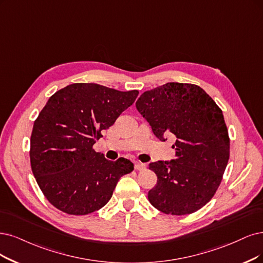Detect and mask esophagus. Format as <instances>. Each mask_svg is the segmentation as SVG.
Returning <instances> with one entry per match:
<instances>
[{"label":"esophagus","instance_id":"1","mask_svg":"<svg viewBox=\"0 0 263 263\" xmlns=\"http://www.w3.org/2000/svg\"><path fill=\"white\" fill-rule=\"evenodd\" d=\"M145 168H146V164L143 162H135V164H134L135 170H144Z\"/></svg>","mask_w":263,"mask_h":263}]
</instances>
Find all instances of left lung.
I'll list each match as a JSON object with an SVG mask.
<instances>
[{
	"mask_svg": "<svg viewBox=\"0 0 263 263\" xmlns=\"http://www.w3.org/2000/svg\"><path fill=\"white\" fill-rule=\"evenodd\" d=\"M135 106L160 141L176 139V158L149 163L157 176L149 202L167 215L197 211L215 195L230 157L222 110L200 86L178 82L144 92Z\"/></svg>",
	"mask_w": 263,
	"mask_h": 263,
	"instance_id": "left-lung-1",
	"label": "left lung"
}]
</instances>
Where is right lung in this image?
Masks as SVG:
<instances>
[{"mask_svg":"<svg viewBox=\"0 0 263 263\" xmlns=\"http://www.w3.org/2000/svg\"><path fill=\"white\" fill-rule=\"evenodd\" d=\"M138 95L137 90L73 83L48 99L33 124L30 162L54 207L68 215H89L104 207L119 179L133 171L130 160L110 161L93 145Z\"/></svg>","mask_w":263,"mask_h":263,"instance_id":"obj_1","label":"right lung"}]
</instances>
